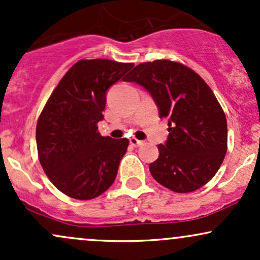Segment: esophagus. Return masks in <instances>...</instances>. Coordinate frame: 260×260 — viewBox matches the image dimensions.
Instances as JSON below:
<instances>
[{
	"label": "esophagus",
	"mask_w": 260,
	"mask_h": 260,
	"mask_svg": "<svg viewBox=\"0 0 260 260\" xmlns=\"http://www.w3.org/2000/svg\"><path fill=\"white\" fill-rule=\"evenodd\" d=\"M129 143H131V145H133V147H139V145L143 144V140H138L133 137V138L129 139Z\"/></svg>",
	"instance_id": "obj_1"
}]
</instances>
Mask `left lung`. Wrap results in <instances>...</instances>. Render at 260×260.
<instances>
[{
    "instance_id": "8db88e82",
    "label": "left lung",
    "mask_w": 260,
    "mask_h": 260,
    "mask_svg": "<svg viewBox=\"0 0 260 260\" xmlns=\"http://www.w3.org/2000/svg\"><path fill=\"white\" fill-rule=\"evenodd\" d=\"M124 82L150 92L161 118H169V137L159 157L149 165L153 177L176 193L207 184L228 151V122L213 90L194 71L180 62L156 59L133 68Z\"/></svg>"
}]
</instances>
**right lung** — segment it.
<instances>
[{
    "instance_id": "add662e5",
    "label": "right lung",
    "mask_w": 260,
    "mask_h": 260,
    "mask_svg": "<svg viewBox=\"0 0 260 260\" xmlns=\"http://www.w3.org/2000/svg\"><path fill=\"white\" fill-rule=\"evenodd\" d=\"M133 63L80 59L59 80L37 123L39 161L57 189L79 201L111 187L129 140L103 137L106 91L124 78Z\"/></svg>"
}]
</instances>
